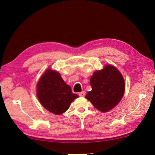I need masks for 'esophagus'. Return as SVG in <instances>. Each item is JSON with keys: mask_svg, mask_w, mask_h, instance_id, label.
<instances>
[{"mask_svg": "<svg viewBox=\"0 0 155 155\" xmlns=\"http://www.w3.org/2000/svg\"><path fill=\"white\" fill-rule=\"evenodd\" d=\"M85 91H83V92H81L79 93V96L80 97H84V96H85Z\"/></svg>", "mask_w": 155, "mask_h": 155, "instance_id": "1", "label": "esophagus"}]
</instances>
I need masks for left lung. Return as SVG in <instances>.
<instances>
[{"label": "left lung", "mask_w": 155, "mask_h": 155, "mask_svg": "<svg viewBox=\"0 0 155 155\" xmlns=\"http://www.w3.org/2000/svg\"><path fill=\"white\" fill-rule=\"evenodd\" d=\"M90 84L92 90L85 97L102 112H107L114 108L124 94V79L112 65L107 64L102 70L94 72Z\"/></svg>", "instance_id": "1"}]
</instances>
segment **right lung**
Instances as JSON below:
<instances>
[{
    "mask_svg": "<svg viewBox=\"0 0 155 155\" xmlns=\"http://www.w3.org/2000/svg\"><path fill=\"white\" fill-rule=\"evenodd\" d=\"M37 96L45 109L56 115L63 114L78 97L72 93L71 88L64 81L60 74L51 69L46 70L39 79Z\"/></svg>",
    "mask_w": 155,
    "mask_h": 155,
    "instance_id": "obj_1",
    "label": "right lung"
}]
</instances>
